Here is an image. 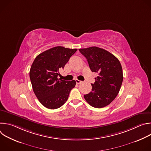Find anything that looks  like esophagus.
<instances>
[{"instance_id": "esophagus-1", "label": "esophagus", "mask_w": 151, "mask_h": 151, "mask_svg": "<svg viewBox=\"0 0 151 151\" xmlns=\"http://www.w3.org/2000/svg\"><path fill=\"white\" fill-rule=\"evenodd\" d=\"M75 81H76V82L78 84H79V83H82V81H79V80H78V79H76Z\"/></svg>"}]
</instances>
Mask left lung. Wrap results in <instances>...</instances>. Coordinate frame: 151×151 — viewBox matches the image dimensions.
<instances>
[{
	"label": "left lung",
	"mask_w": 151,
	"mask_h": 151,
	"mask_svg": "<svg viewBox=\"0 0 151 151\" xmlns=\"http://www.w3.org/2000/svg\"><path fill=\"white\" fill-rule=\"evenodd\" d=\"M79 51L87 59L91 70L99 73L91 83V92L84 95V98L94 107H104L115 99L120 90L123 81L121 64L112 54L97 47Z\"/></svg>",
	"instance_id": "1"
}]
</instances>
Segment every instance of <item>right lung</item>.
Masks as SVG:
<instances>
[{
    "label": "right lung",
    "mask_w": 151,
    "mask_h": 151,
    "mask_svg": "<svg viewBox=\"0 0 151 151\" xmlns=\"http://www.w3.org/2000/svg\"><path fill=\"white\" fill-rule=\"evenodd\" d=\"M77 49L55 47L39 54L33 62L30 79L34 93L40 103L50 109L59 108L66 103L75 80L68 81L58 78L59 70L64 68Z\"/></svg>",
    "instance_id": "obj_1"
}]
</instances>
